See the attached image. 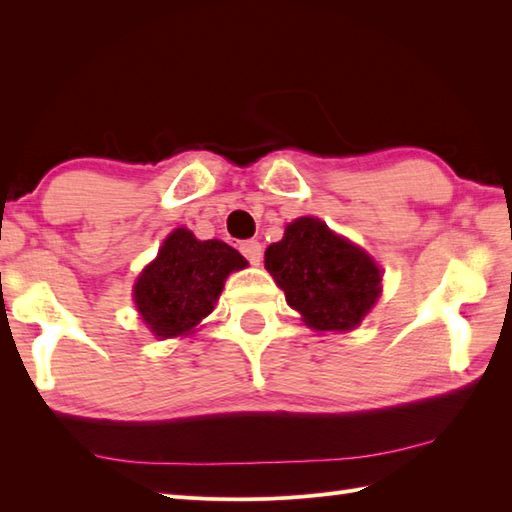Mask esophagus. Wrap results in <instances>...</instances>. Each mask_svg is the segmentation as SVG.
I'll list each match as a JSON object with an SVG mask.
<instances>
[{"label":"esophagus","mask_w":512,"mask_h":512,"mask_svg":"<svg viewBox=\"0 0 512 512\" xmlns=\"http://www.w3.org/2000/svg\"><path fill=\"white\" fill-rule=\"evenodd\" d=\"M238 249H241V254L249 260V263L260 265V258H263V245L258 241H243L238 245Z\"/></svg>","instance_id":"obj_1"}]
</instances>
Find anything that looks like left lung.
Here are the masks:
<instances>
[{"label":"left lung","mask_w":512,"mask_h":512,"mask_svg":"<svg viewBox=\"0 0 512 512\" xmlns=\"http://www.w3.org/2000/svg\"><path fill=\"white\" fill-rule=\"evenodd\" d=\"M265 267L291 309L317 331L359 326L381 291V269L372 258L313 217L287 225L285 238L267 247Z\"/></svg>","instance_id":"left-lung-1"}]
</instances>
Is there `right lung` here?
<instances>
[{
    "mask_svg": "<svg viewBox=\"0 0 512 512\" xmlns=\"http://www.w3.org/2000/svg\"><path fill=\"white\" fill-rule=\"evenodd\" d=\"M247 260L223 241H197L179 227L135 285V304L157 337L190 333L214 309L223 282Z\"/></svg>",
    "mask_w": 512,
    "mask_h": 512,
    "instance_id": "add662e5",
    "label": "right lung"
}]
</instances>
